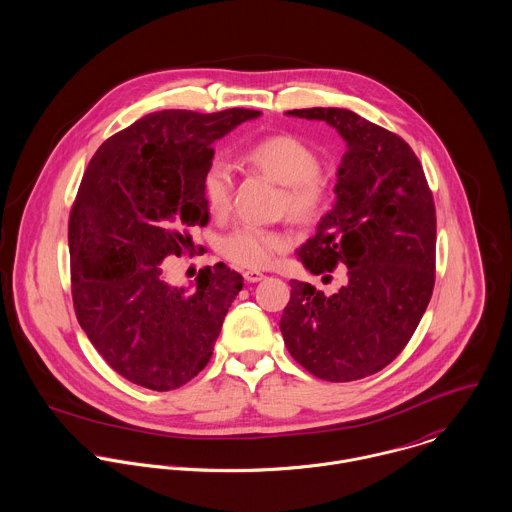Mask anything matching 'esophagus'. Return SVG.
Masks as SVG:
<instances>
[{
	"instance_id": "1",
	"label": "esophagus",
	"mask_w": 512,
	"mask_h": 512,
	"mask_svg": "<svg viewBox=\"0 0 512 512\" xmlns=\"http://www.w3.org/2000/svg\"><path fill=\"white\" fill-rule=\"evenodd\" d=\"M266 276L262 272H256V270H250V272H244V280L250 282V284H256V282H262Z\"/></svg>"
}]
</instances>
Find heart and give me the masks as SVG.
Masks as SVG:
<instances>
[{
    "instance_id": "b5f03b06",
    "label": "heart",
    "mask_w": 512,
    "mask_h": 512,
    "mask_svg": "<svg viewBox=\"0 0 512 512\" xmlns=\"http://www.w3.org/2000/svg\"><path fill=\"white\" fill-rule=\"evenodd\" d=\"M244 159L286 187L288 209L299 219L319 213L325 201V187L317 175L319 159L301 140L276 134L244 151ZM203 195L213 215H224L232 199V175L224 161H213L203 173ZM292 236L286 230L242 224L220 240V252L240 268H268L276 256L288 250Z\"/></svg>"
}]
</instances>
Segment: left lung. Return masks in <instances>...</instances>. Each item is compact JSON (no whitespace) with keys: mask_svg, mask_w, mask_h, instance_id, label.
<instances>
[{"mask_svg":"<svg viewBox=\"0 0 512 512\" xmlns=\"http://www.w3.org/2000/svg\"><path fill=\"white\" fill-rule=\"evenodd\" d=\"M347 144L333 209L297 248L305 270L347 276L333 295L292 280L280 329L311 374L349 382L392 363L414 335L434 290L436 207L424 169L396 134L345 108H303Z\"/></svg>","mask_w":512,"mask_h":512,"instance_id":"8db88e82","label":"left lung"}]
</instances>
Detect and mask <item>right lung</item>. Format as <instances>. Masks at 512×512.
Segmentation results:
<instances>
[{
	"label": "right lung",
	"mask_w": 512,
	"mask_h": 512,
	"mask_svg": "<svg viewBox=\"0 0 512 512\" xmlns=\"http://www.w3.org/2000/svg\"><path fill=\"white\" fill-rule=\"evenodd\" d=\"M260 112L161 110L106 140L82 177L69 250L76 319L126 380L165 392L213 357L230 303L244 286L224 262L195 284L171 286L161 262L193 246L207 226L203 173L213 144Z\"/></svg>",
	"instance_id": "add662e5"
}]
</instances>
